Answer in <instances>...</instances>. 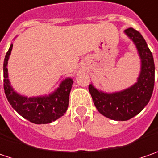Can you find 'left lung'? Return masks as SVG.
<instances>
[{
	"instance_id": "obj_1",
	"label": "left lung",
	"mask_w": 158,
	"mask_h": 158,
	"mask_svg": "<svg viewBox=\"0 0 158 158\" xmlns=\"http://www.w3.org/2000/svg\"><path fill=\"white\" fill-rule=\"evenodd\" d=\"M124 34L134 44L140 59V71L137 82L119 91H99L91 83L89 91L99 113L115 121H127L147 106L151 98L155 83L153 55L142 35L133 28L124 30Z\"/></svg>"
}]
</instances>
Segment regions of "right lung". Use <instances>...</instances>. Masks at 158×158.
<instances>
[{
    "label": "right lung",
    "instance_id": "right-lung-1",
    "mask_svg": "<svg viewBox=\"0 0 158 158\" xmlns=\"http://www.w3.org/2000/svg\"><path fill=\"white\" fill-rule=\"evenodd\" d=\"M13 44L6 53L3 63V86L8 101L11 106L31 123L44 124L54 122L66 113L68 106L69 94L71 91L73 79L67 77L59 86L49 95L27 97L14 91L9 79L8 61L10 59Z\"/></svg>",
    "mask_w": 158,
    "mask_h": 158
}]
</instances>
